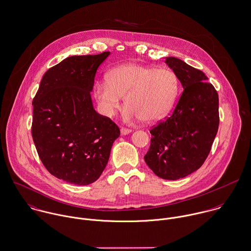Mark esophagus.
<instances>
[{
	"label": "esophagus",
	"mask_w": 251,
	"mask_h": 251,
	"mask_svg": "<svg viewBox=\"0 0 251 251\" xmlns=\"http://www.w3.org/2000/svg\"><path fill=\"white\" fill-rule=\"evenodd\" d=\"M120 133H121V135H122V136H126V135H128V134L132 133V130H130V129H126V128H121V129H120Z\"/></svg>",
	"instance_id": "esophagus-1"
}]
</instances>
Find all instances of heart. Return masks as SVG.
Returning a JSON list of instances; mask_svg holds the SVG:
<instances>
[{
  "mask_svg": "<svg viewBox=\"0 0 251 251\" xmlns=\"http://www.w3.org/2000/svg\"><path fill=\"white\" fill-rule=\"evenodd\" d=\"M179 92L176 74L167 68L126 64L112 69L106 79L94 85L100 112L112 116L125 96L124 119L128 122L143 118L154 122L165 117L173 108Z\"/></svg>",
  "mask_w": 251,
  "mask_h": 251,
  "instance_id": "obj_1",
  "label": "heart"
}]
</instances>
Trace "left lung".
<instances>
[{
    "mask_svg": "<svg viewBox=\"0 0 251 251\" xmlns=\"http://www.w3.org/2000/svg\"><path fill=\"white\" fill-rule=\"evenodd\" d=\"M183 92L173 114L151 129L145 161L163 179L176 180L197 171L206 159L218 131V94L205 75L184 61L167 57Z\"/></svg>",
    "mask_w": 251,
    "mask_h": 251,
    "instance_id": "left-lung-1",
    "label": "left lung"
}]
</instances>
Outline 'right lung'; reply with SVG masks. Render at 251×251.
Wrapping results in <instances>:
<instances>
[{"instance_id":"right-lung-1","label":"right lung","mask_w":251,"mask_h":251,"mask_svg":"<svg viewBox=\"0 0 251 251\" xmlns=\"http://www.w3.org/2000/svg\"><path fill=\"white\" fill-rule=\"evenodd\" d=\"M110 52L70 56L43 76L33 100L32 137L48 171L88 185L100 177L119 128L93 106L96 72Z\"/></svg>"}]
</instances>
